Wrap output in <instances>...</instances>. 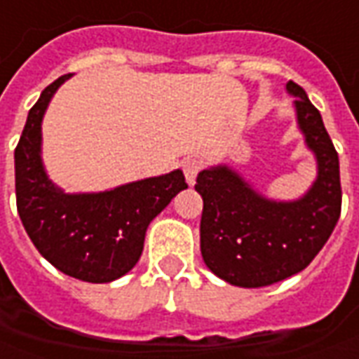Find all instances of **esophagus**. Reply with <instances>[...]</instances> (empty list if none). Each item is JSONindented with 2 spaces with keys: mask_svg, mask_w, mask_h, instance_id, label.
<instances>
[{
  "mask_svg": "<svg viewBox=\"0 0 359 359\" xmlns=\"http://www.w3.org/2000/svg\"><path fill=\"white\" fill-rule=\"evenodd\" d=\"M182 171H184L187 182L192 187V184H196L198 172L202 171V161H200V159H187V161L182 163Z\"/></svg>",
  "mask_w": 359,
  "mask_h": 359,
  "instance_id": "esophagus-1",
  "label": "esophagus"
}]
</instances>
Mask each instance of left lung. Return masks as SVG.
<instances>
[{"instance_id": "1", "label": "left lung", "mask_w": 359, "mask_h": 359, "mask_svg": "<svg viewBox=\"0 0 359 359\" xmlns=\"http://www.w3.org/2000/svg\"><path fill=\"white\" fill-rule=\"evenodd\" d=\"M286 94L294 97L296 125L317 169L300 198H269L229 163L203 169L196 180L203 200V262L213 275L241 288L275 285L306 269L340 217L339 154L321 113L296 82L288 81Z\"/></svg>"}]
</instances>
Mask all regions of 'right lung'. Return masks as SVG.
I'll return each mask as SVG.
<instances>
[{
	"mask_svg": "<svg viewBox=\"0 0 359 359\" xmlns=\"http://www.w3.org/2000/svg\"><path fill=\"white\" fill-rule=\"evenodd\" d=\"M59 76L28 111L15 149L17 210L30 241L53 267L86 283H111L138 264L149 223L188 188L180 169L100 192H65L46 171L42 123Z\"/></svg>",
	"mask_w": 359,
	"mask_h": 359,
	"instance_id": "obj_1",
	"label": "right lung"
}]
</instances>
